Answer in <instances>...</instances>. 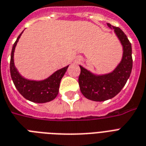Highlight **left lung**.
<instances>
[{
    "label": "left lung",
    "instance_id": "left-lung-1",
    "mask_svg": "<svg viewBox=\"0 0 146 146\" xmlns=\"http://www.w3.org/2000/svg\"><path fill=\"white\" fill-rule=\"evenodd\" d=\"M107 24L122 45V58L113 70L104 74L94 73L80 65V91L86 98L94 102H104L117 96L126 84L133 68L131 43L120 28Z\"/></svg>",
    "mask_w": 146,
    "mask_h": 146
}]
</instances>
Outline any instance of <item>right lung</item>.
I'll return each instance as SVG.
<instances>
[{"label":"right lung","mask_w":146,"mask_h":146,"mask_svg":"<svg viewBox=\"0 0 146 146\" xmlns=\"http://www.w3.org/2000/svg\"><path fill=\"white\" fill-rule=\"evenodd\" d=\"M23 33L18 36L11 51L10 69L13 82L19 93L26 99L35 103H46L50 102L58 95L60 80L66 73L69 65L55 71L44 80H29L23 76L15 66L14 64L15 48Z\"/></svg>","instance_id":"obj_1"}]
</instances>
